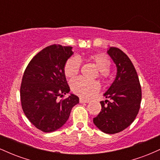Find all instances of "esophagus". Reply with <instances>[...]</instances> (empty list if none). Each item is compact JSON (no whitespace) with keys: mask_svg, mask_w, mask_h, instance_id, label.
Returning a JSON list of instances; mask_svg holds the SVG:
<instances>
[{"mask_svg":"<svg viewBox=\"0 0 160 160\" xmlns=\"http://www.w3.org/2000/svg\"><path fill=\"white\" fill-rule=\"evenodd\" d=\"M89 100H87V99L84 98H80V103H89Z\"/></svg>","mask_w":160,"mask_h":160,"instance_id":"esophagus-1","label":"esophagus"}]
</instances>
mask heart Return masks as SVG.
I'll return each mask as SVG.
<instances>
[{
	"label": "heart",
	"instance_id": "b5f03b06",
	"mask_svg": "<svg viewBox=\"0 0 160 160\" xmlns=\"http://www.w3.org/2000/svg\"><path fill=\"white\" fill-rule=\"evenodd\" d=\"M89 62H92L98 68L99 77L105 80L109 76L110 61L102 54L90 55L87 57ZM80 68V62L77 57H71L65 62L64 66V74L68 78H73L77 76ZM73 92L82 98H89L95 95L99 91L100 86L97 81H91L82 78H77L71 82Z\"/></svg>",
	"mask_w": 160,
	"mask_h": 160
}]
</instances>
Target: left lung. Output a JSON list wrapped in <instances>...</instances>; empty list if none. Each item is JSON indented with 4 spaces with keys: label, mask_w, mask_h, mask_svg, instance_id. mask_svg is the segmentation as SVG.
<instances>
[{
    "label": "left lung",
    "mask_w": 160,
    "mask_h": 160,
    "mask_svg": "<svg viewBox=\"0 0 160 160\" xmlns=\"http://www.w3.org/2000/svg\"><path fill=\"white\" fill-rule=\"evenodd\" d=\"M108 54L117 66L116 78L100 102L102 111L93 122L101 131L115 134L132 123L138 113L141 87L136 70L126 53L117 47H110Z\"/></svg>",
    "instance_id": "obj_1"
}]
</instances>
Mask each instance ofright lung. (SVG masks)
<instances>
[{
	"label": "right lung",
	"mask_w": 160,
	"mask_h": 160,
	"mask_svg": "<svg viewBox=\"0 0 160 160\" xmlns=\"http://www.w3.org/2000/svg\"><path fill=\"white\" fill-rule=\"evenodd\" d=\"M72 47L53 44L42 49L31 60L24 72L20 88L23 112L40 131L52 132L68 120L77 95L59 100L70 92L64 66L73 55Z\"/></svg>",
	"instance_id": "1"
}]
</instances>
